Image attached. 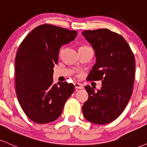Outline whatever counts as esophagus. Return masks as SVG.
Masks as SVG:
<instances>
[{"instance_id": "1", "label": "esophagus", "mask_w": 147, "mask_h": 147, "mask_svg": "<svg viewBox=\"0 0 147 147\" xmlns=\"http://www.w3.org/2000/svg\"><path fill=\"white\" fill-rule=\"evenodd\" d=\"M74 86H75V88L76 89H82L84 88L83 85L79 83H75L74 84Z\"/></svg>"}]
</instances>
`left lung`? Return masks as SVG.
<instances>
[{"label":"left lung","instance_id":"1","mask_svg":"<svg viewBox=\"0 0 147 147\" xmlns=\"http://www.w3.org/2000/svg\"><path fill=\"white\" fill-rule=\"evenodd\" d=\"M82 35L96 57L88 79H102L100 90L85 86L89 97L82 111L89 122L106 124L117 119L129 102L134 84L135 57L126 40L111 30H86Z\"/></svg>","mask_w":147,"mask_h":147}]
</instances>
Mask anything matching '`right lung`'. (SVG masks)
I'll return each mask as SVG.
<instances>
[{
	"label": "right lung",
	"instance_id": "obj_1",
	"mask_svg": "<svg viewBox=\"0 0 147 147\" xmlns=\"http://www.w3.org/2000/svg\"><path fill=\"white\" fill-rule=\"evenodd\" d=\"M77 34V31L41 25L20 45L15 59V86L22 109L33 122L46 124L58 119L74 92L73 84H54L52 77L61 47Z\"/></svg>",
	"mask_w": 147,
	"mask_h": 147
}]
</instances>
